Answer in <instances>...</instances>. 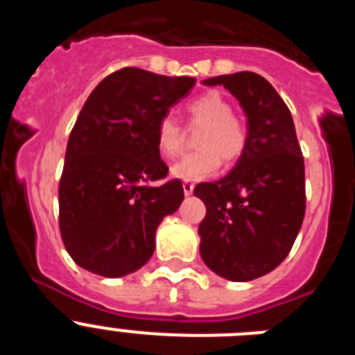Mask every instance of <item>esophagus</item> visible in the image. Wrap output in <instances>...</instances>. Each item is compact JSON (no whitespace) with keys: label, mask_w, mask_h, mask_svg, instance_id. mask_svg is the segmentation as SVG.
Segmentation results:
<instances>
[{"label":"esophagus","mask_w":355,"mask_h":355,"mask_svg":"<svg viewBox=\"0 0 355 355\" xmlns=\"http://www.w3.org/2000/svg\"><path fill=\"white\" fill-rule=\"evenodd\" d=\"M193 188H196V184L190 183V181H184V183H183V192H184V196H190V193L193 192Z\"/></svg>","instance_id":"34e87169"}]
</instances>
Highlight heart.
I'll use <instances>...</instances> for the list:
<instances>
[{"mask_svg":"<svg viewBox=\"0 0 355 355\" xmlns=\"http://www.w3.org/2000/svg\"><path fill=\"white\" fill-rule=\"evenodd\" d=\"M190 121L202 124L197 137L199 150L188 153L172 165L171 172L181 181H200L218 172L222 158L233 163L245 153L249 133L245 122L233 115L231 103L216 90H208L188 101ZM183 130L172 115L159 119L156 128V147L165 158L180 155Z\"/></svg>","mask_w":355,"mask_h":355,"instance_id":"obj_1","label":"heart"}]
</instances>
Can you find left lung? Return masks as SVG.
Instances as JSON below:
<instances>
[{"instance_id": "1", "label": "left lung", "mask_w": 355, "mask_h": 355, "mask_svg": "<svg viewBox=\"0 0 355 355\" xmlns=\"http://www.w3.org/2000/svg\"><path fill=\"white\" fill-rule=\"evenodd\" d=\"M224 85L247 115L245 153L215 183L197 184L206 205L199 224L202 261L220 277L245 283L284 261L306 213V181L290 108L256 72L208 78Z\"/></svg>"}]
</instances>
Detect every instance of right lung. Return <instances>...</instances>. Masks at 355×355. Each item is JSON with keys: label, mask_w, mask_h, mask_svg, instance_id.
Returning a JSON list of instances; mask_svg holds the SVG:
<instances>
[{"label": "right lung", "mask_w": 355, "mask_h": 355, "mask_svg": "<svg viewBox=\"0 0 355 355\" xmlns=\"http://www.w3.org/2000/svg\"><path fill=\"white\" fill-rule=\"evenodd\" d=\"M196 78L137 67L112 72L85 101L69 135L58 187L62 241L85 270L122 277L155 252L163 216L183 202L156 147V128Z\"/></svg>", "instance_id": "right-lung-1"}]
</instances>
